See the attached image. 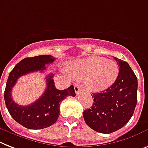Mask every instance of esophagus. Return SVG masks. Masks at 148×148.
<instances>
[{"label": "esophagus", "instance_id": "34e87169", "mask_svg": "<svg viewBox=\"0 0 148 148\" xmlns=\"http://www.w3.org/2000/svg\"><path fill=\"white\" fill-rule=\"evenodd\" d=\"M74 90H75V93L77 94L80 93V91L81 90V86L80 84H75L74 85Z\"/></svg>", "mask_w": 148, "mask_h": 148}]
</instances>
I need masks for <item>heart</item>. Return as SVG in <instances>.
I'll return each mask as SVG.
<instances>
[{
	"mask_svg": "<svg viewBox=\"0 0 148 148\" xmlns=\"http://www.w3.org/2000/svg\"><path fill=\"white\" fill-rule=\"evenodd\" d=\"M68 71L76 79H85V86L89 91L100 92L116 81L119 67L112 60L92 56L71 62Z\"/></svg>",
	"mask_w": 148,
	"mask_h": 148,
	"instance_id": "b5f03b06",
	"label": "heart"
}]
</instances>
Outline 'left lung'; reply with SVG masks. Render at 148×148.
Wrapping results in <instances>:
<instances>
[{"mask_svg": "<svg viewBox=\"0 0 148 148\" xmlns=\"http://www.w3.org/2000/svg\"><path fill=\"white\" fill-rule=\"evenodd\" d=\"M115 60L119 69L116 81L101 93H93V105L83 113L86 124L103 134L114 132L127 124L138 100L136 75L127 62Z\"/></svg>", "mask_w": 148, "mask_h": 148, "instance_id": "obj_1", "label": "left lung"}]
</instances>
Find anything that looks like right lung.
<instances>
[{"mask_svg":"<svg viewBox=\"0 0 148 148\" xmlns=\"http://www.w3.org/2000/svg\"><path fill=\"white\" fill-rule=\"evenodd\" d=\"M55 58L49 55L26 58L20 61L10 71L4 90V101L10 116L16 122L29 129H42L55 123L60 113V104L67 97H75L74 86L59 90L55 86L54 74L45 77L47 86L42 97L28 106L16 103L11 97L12 88L20 77L34 71H44L45 64H51Z\"/></svg>","mask_w":148,"mask_h":148,"instance_id":"right-lung-1","label":"right lung"}]
</instances>
